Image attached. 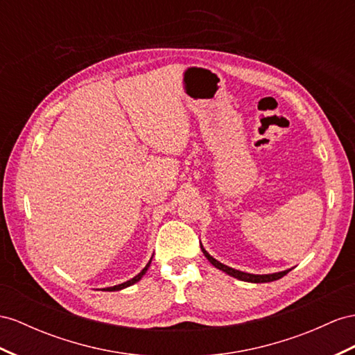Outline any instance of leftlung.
<instances>
[{
  "label": "left lung",
  "mask_w": 355,
  "mask_h": 355,
  "mask_svg": "<svg viewBox=\"0 0 355 355\" xmlns=\"http://www.w3.org/2000/svg\"><path fill=\"white\" fill-rule=\"evenodd\" d=\"M202 252L205 258L211 262V264L219 268L222 271H225L226 275H230L235 279H240V280H244V282H252V284H266V282H272V280H277V279H282L285 275H288L289 270H285V271H279V272H272V275H249V272H243V271H239V270H234L228 266L222 264V262H219L217 259H214L210 253H208L202 246H201Z\"/></svg>",
  "instance_id": "1"
}]
</instances>
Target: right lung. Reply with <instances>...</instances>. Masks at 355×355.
Here are the masks:
<instances>
[{
  "mask_svg": "<svg viewBox=\"0 0 355 355\" xmlns=\"http://www.w3.org/2000/svg\"><path fill=\"white\" fill-rule=\"evenodd\" d=\"M150 264H151V259H150V262L147 266L144 267V270L139 272L138 276H135L133 279H130V280H127V282H124V284H121V285H115V286H111V288H105L103 291H120V289H123V288H127V286H130V285H133V284H136V282H139L141 280V277L145 275V272H147V270H148V267H150Z\"/></svg>",
  "mask_w": 355,
  "mask_h": 355,
  "instance_id": "add662e5",
  "label": "right lung"
}]
</instances>
